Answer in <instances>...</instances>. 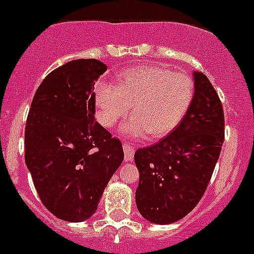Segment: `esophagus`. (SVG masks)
<instances>
[{
    "instance_id": "34e87169",
    "label": "esophagus",
    "mask_w": 254,
    "mask_h": 254,
    "mask_svg": "<svg viewBox=\"0 0 254 254\" xmlns=\"http://www.w3.org/2000/svg\"><path fill=\"white\" fill-rule=\"evenodd\" d=\"M123 149H124V156H125V160L127 162H132L134 159V146L130 145L129 143H124L123 144Z\"/></svg>"
}]
</instances>
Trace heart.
Segmentation results:
<instances>
[{"label":"heart","mask_w":254,"mask_h":254,"mask_svg":"<svg viewBox=\"0 0 254 254\" xmlns=\"http://www.w3.org/2000/svg\"><path fill=\"white\" fill-rule=\"evenodd\" d=\"M194 98V81L160 66H135L118 75V84L100 80L94 91L96 116L111 127L132 105L122 131L134 138H164L181 124Z\"/></svg>","instance_id":"heart-1"}]
</instances>
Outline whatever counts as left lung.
I'll use <instances>...</instances> for the list:
<instances>
[{"label": "left lung", "mask_w": 254, "mask_h": 254, "mask_svg": "<svg viewBox=\"0 0 254 254\" xmlns=\"http://www.w3.org/2000/svg\"><path fill=\"white\" fill-rule=\"evenodd\" d=\"M194 98L168 136L135 151L139 186L135 200L149 222L170 224L194 209L212 178L224 140V113L217 91L194 71Z\"/></svg>", "instance_id": "1"}]
</instances>
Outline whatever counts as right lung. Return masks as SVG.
<instances>
[{
	"instance_id": "add662e5",
	"label": "right lung",
	"mask_w": 254,
	"mask_h": 254,
	"mask_svg": "<svg viewBox=\"0 0 254 254\" xmlns=\"http://www.w3.org/2000/svg\"><path fill=\"white\" fill-rule=\"evenodd\" d=\"M106 71L95 59L66 63L36 90L25 127V160L42 204L66 222L98 208L124 159L122 143L95 122L94 85Z\"/></svg>"
}]
</instances>
